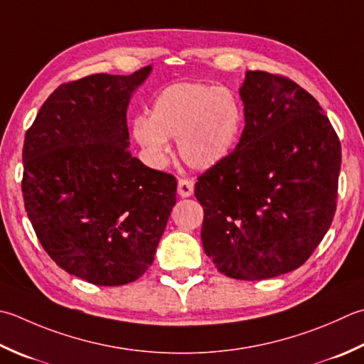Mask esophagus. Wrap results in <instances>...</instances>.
Listing matches in <instances>:
<instances>
[{
	"label": "esophagus",
	"mask_w": 364,
	"mask_h": 364,
	"mask_svg": "<svg viewBox=\"0 0 364 364\" xmlns=\"http://www.w3.org/2000/svg\"><path fill=\"white\" fill-rule=\"evenodd\" d=\"M178 194L180 197L186 198L194 194V180H189V178H180L178 180Z\"/></svg>",
	"instance_id": "esophagus-1"
}]
</instances>
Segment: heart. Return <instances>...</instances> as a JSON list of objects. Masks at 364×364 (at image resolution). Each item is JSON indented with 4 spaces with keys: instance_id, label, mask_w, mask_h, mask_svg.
<instances>
[{
    "instance_id": "obj_1",
    "label": "heart",
    "mask_w": 364,
    "mask_h": 364,
    "mask_svg": "<svg viewBox=\"0 0 364 364\" xmlns=\"http://www.w3.org/2000/svg\"><path fill=\"white\" fill-rule=\"evenodd\" d=\"M245 124L238 96L205 83H175L162 90L149 117L134 119L137 144L156 161L168 153V139H178V154L188 167H216L237 146Z\"/></svg>"
}]
</instances>
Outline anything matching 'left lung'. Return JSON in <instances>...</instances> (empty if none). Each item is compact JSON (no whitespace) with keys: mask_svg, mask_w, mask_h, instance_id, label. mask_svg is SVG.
<instances>
[{"mask_svg":"<svg viewBox=\"0 0 364 364\" xmlns=\"http://www.w3.org/2000/svg\"><path fill=\"white\" fill-rule=\"evenodd\" d=\"M240 96L241 139L197 178L196 197L218 272L257 281L301 267L328 232L341 144L322 107L287 77L247 70Z\"/></svg>","mask_w":364,"mask_h":364,"instance_id":"8db88e82","label":"left lung"}]
</instances>
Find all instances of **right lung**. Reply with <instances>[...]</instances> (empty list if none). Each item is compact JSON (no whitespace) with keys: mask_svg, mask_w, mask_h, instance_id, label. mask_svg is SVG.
I'll use <instances>...</instances> for the list:
<instances>
[{"mask_svg":"<svg viewBox=\"0 0 364 364\" xmlns=\"http://www.w3.org/2000/svg\"><path fill=\"white\" fill-rule=\"evenodd\" d=\"M151 66L60 85L25 135V210L69 274L123 286L144 274L176 202L173 175L129 153L126 112Z\"/></svg>","mask_w":364,"mask_h":364,"instance_id":"1","label":"right lung"}]
</instances>
